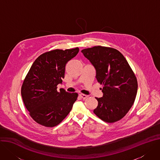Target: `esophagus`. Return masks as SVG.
I'll use <instances>...</instances> for the list:
<instances>
[{"label":"esophagus","mask_w":160,"mask_h":160,"mask_svg":"<svg viewBox=\"0 0 160 160\" xmlns=\"http://www.w3.org/2000/svg\"><path fill=\"white\" fill-rule=\"evenodd\" d=\"M80 96L82 99H86V98H88L89 97V96L85 95V94H80Z\"/></svg>","instance_id":"esophagus-1"}]
</instances>
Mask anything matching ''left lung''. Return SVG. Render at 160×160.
<instances>
[{
	"label": "left lung",
	"instance_id": "left-lung-1",
	"mask_svg": "<svg viewBox=\"0 0 160 160\" xmlns=\"http://www.w3.org/2000/svg\"><path fill=\"white\" fill-rule=\"evenodd\" d=\"M94 67L97 81L103 85L102 98L94 113L113 123L123 118L133 105L137 93V77L123 55L110 47L95 46L82 50Z\"/></svg>",
	"mask_w": 160,
	"mask_h": 160
}]
</instances>
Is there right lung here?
<instances>
[{"label": "right lung", "instance_id": "1", "mask_svg": "<svg viewBox=\"0 0 160 160\" xmlns=\"http://www.w3.org/2000/svg\"><path fill=\"white\" fill-rule=\"evenodd\" d=\"M79 52L78 47L55 49L40 55L27 74L21 88L23 103L38 124L52 128L60 124L70 112L78 94L69 93L57 85L64 78L67 62Z\"/></svg>", "mask_w": 160, "mask_h": 160}]
</instances>
